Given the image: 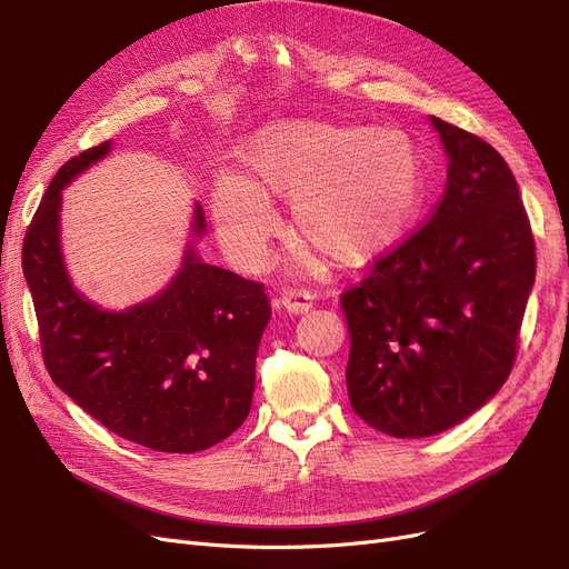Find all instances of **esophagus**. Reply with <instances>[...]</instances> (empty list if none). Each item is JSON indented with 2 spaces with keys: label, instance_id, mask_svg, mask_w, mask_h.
Listing matches in <instances>:
<instances>
[{
  "label": "esophagus",
  "instance_id": "esophagus-1",
  "mask_svg": "<svg viewBox=\"0 0 569 569\" xmlns=\"http://www.w3.org/2000/svg\"><path fill=\"white\" fill-rule=\"evenodd\" d=\"M274 306L282 308V311H287L291 316H301L313 306V297L303 289H282L278 301H274Z\"/></svg>",
  "mask_w": 569,
  "mask_h": 569
}]
</instances>
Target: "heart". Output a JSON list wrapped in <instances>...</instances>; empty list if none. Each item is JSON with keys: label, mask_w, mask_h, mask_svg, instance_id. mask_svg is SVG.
Masks as SVG:
<instances>
[{"label": "heart", "mask_w": 569, "mask_h": 569, "mask_svg": "<svg viewBox=\"0 0 569 569\" xmlns=\"http://www.w3.org/2000/svg\"><path fill=\"white\" fill-rule=\"evenodd\" d=\"M242 166V178H218L211 199L220 242L242 268L263 263L270 199H289L297 242L343 270L380 263L425 216L427 161L401 130L280 120L249 137Z\"/></svg>", "instance_id": "obj_1"}]
</instances>
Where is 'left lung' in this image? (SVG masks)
<instances>
[{"label":"left lung","instance_id":"left-lung-1","mask_svg":"<svg viewBox=\"0 0 569 569\" xmlns=\"http://www.w3.org/2000/svg\"><path fill=\"white\" fill-rule=\"evenodd\" d=\"M429 123L449 157L437 211L341 295L349 401L399 439L446 432L493 399L537 278L529 220L501 153L441 118Z\"/></svg>","mask_w":569,"mask_h":569}]
</instances>
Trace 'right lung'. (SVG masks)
<instances>
[{
	"mask_svg": "<svg viewBox=\"0 0 569 569\" xmlns=\"http://www.w3.org/2000/svg\"><path fill=\"white\" fill-rule=\"evenodd\" d=\"M111 147H92L59 168L26 234L23 274L44 366L113 435L161 453L206 451L249 416L270 301L263 284L201 261L199 201L180 268L161 291L123 311L84 297L61 247L63 189Z\"/></svg>",
	"mask_w": 569,
	"mask_h": 569,
	"instance_id": "add662e5",
	"label": "right lung"
}]
</instances>
